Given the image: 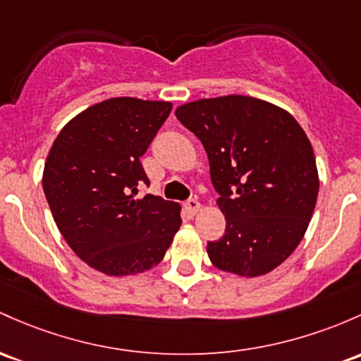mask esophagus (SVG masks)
Instances as JSON below:
<instances>
[{
	"label": "esophagus",
	"instance_id": "34e87169",
	"mask_svg": "<svg viewBox=\"0 0 361 361\" xmlns=\"http://www.w3.org/2000/svg\"><path fill=\"white\" fill-rule=\"evenodd\" d=\"M185 209H187V212L190 214V216H195L200 209V202L197 199H188L187 202H185Z\"/></svg>",
	"mask_w": 361,
	"mask_h": 361
}]
</instances>
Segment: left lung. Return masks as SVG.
Masks as SVG:
<instances>
[{"mask_svg":"<svg viewBox=\"0 0 361 361\" xmlns=\"http://www.w3.org/2000/svg\"><path fill=\"white\" fill-rule=\"evenodd\" d=\"M176 118L204 145L226 216L211 262L255 277L288 259L302 241L319 195L314 149L284 109L247 96L188 102Z\"/></svg>","mask_w":361,"mask_h":361,"instance_id":"8db88e82","label":"left lung"}]
</instances>
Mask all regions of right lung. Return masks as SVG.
<instances>
[{"instance_id":"1","label":"right lung","mask_w":361,"mask_h":361,"mask_svg":"<svg viewBox=\"0 0 361 361\" xmlns=\"http://www.w3.org/2000/svg\"><path fill=\"white\" fill-rule=\"evenodd\" d=\"M171 102L114 97L85 109L59 132L42 187L58 229L84 262L108 276L144 272L162 260L180 229V205L140 195V157Z\"/></svg>"}]
</instances>
